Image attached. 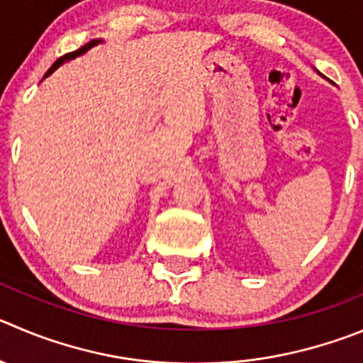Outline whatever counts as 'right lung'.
Masks as SVG:
<instances>
[{
	"label": "right lung",
	"instance_id": "add662e5",
	"mask_svg": "<svg viewBox=\"0 0 363 363\" xmlns=\"http://www.w3.org/2000/svg\"><path fill=\"white\" fill-rule=\"evenodd\" d=\"M100 43H101V39H93V40H89V43H87V44H84L82 48H79V50H77V52L66 53V55H64V57L57 59L55 62H53V66L50 67L48 71H46V74H44V79H46V77H50V74H52L53 71H55L57 67L60 66V64H64V62H66V60H73V59H77V57L84 55V53H86L87 50H91V48H93V46H96V44H100Z\"/></svg>",
	"mask_w": 363,
	"mask_h": 363
}]
</instances>
